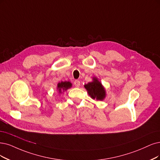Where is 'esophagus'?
<instances>
[{"label":"esophagus","mask_w":160,"mask_h":160,"mask_svg":"<svg viewBox=\"0 0 160 160\" xmlns=\"http://www.w3.org/2000/svg\"><path fill=\"white\" fill-rule=\"evenodd\" d=\"M74 86L76 87H79L80 85V82L79 80H76L74 81Z\"/></svg>","instance_id":"1"}]
</instances>
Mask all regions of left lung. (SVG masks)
I'll return each instance as SVG.
<instances>
[{
    "label": "left lung",
    "mask_w": 160,
    "mask_h": 160,
    "mask_svg": "<svg viewBox=\"0 0 160 160\" xmlns=\"http://www.w3.org/2000/svg\"><path fill=\"white\" fill-rule=\"evenodd\" d=\"M90 97L96 100H103L105 97V91L102 84L97 78H93V81L84 86Z\"/></svg>",
    "instance_id": "8db88e82"
}]
</instances>
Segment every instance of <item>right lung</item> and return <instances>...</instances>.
Returning a JSON list of instances; mask_svg holds the SVG:
<instances>
[{
	"label": "right lung",
	"mask_w": 160,
	"mask_h": 160,
	"mask_svg": "<svg viewBox=\"0 0 160 160\" xmlns=\"http://www.w3.org/2000/svg\"><path fill=\"white\" fill-rule=\"evenodd\" d=\"M72 86V84L70 82H61V83H58L57 85V90L59 93L62 92L66 91L68 88Z\"/></svg>",
	"instance_id": "add662e5"
}]
</instances>
